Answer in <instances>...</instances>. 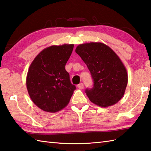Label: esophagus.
Masks as SVG:
<instances>
[{
    "label": "esophagus",
    "mask_w": 151,
    "mask_h": 151,
    "mask_svg": "<svg viewBox=\"0 0 151 151\" xmlns=\"http://www.w3.org/2000/svg\"><path fill=\"white\" fill-rule=\"evenodd\" d=\"M77 87L79 89H81V90L83 89V88H84V84H83V83H81V84H78Z\"/></svg>",
    "instance_id": "34e87169"
}]
</instances>
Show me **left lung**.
<instances>
[{
  "label": "left lung",
  "mask_w": 151,
  "mask_h": 151,
  "mask_svg": "<svg viewBox=\"0 0 151 151\" xmlns=\"http://www.w3.org/2000/svg\"><path fill=\"white\" fill-rule=\"evenodd\" d=\"M75 52L87 65L94 81L92 88L85 91L90 100L102 108L118 102L128 82L127 71L118 55L100 42L80 44Z\"/></svg>",
  "instance_id": "obj_1"
}]
</instances>
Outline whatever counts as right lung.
<instances>
[{
    "label": "right lung",
    "mask_w": 151,
    "mask_h": 151,
    "mask_svg": "<svg viewBox=\"0 0 151 151\" xmlns=\"http://www.w3.org/2000/svg\"><path fill=\"white\" fill-rule=\"evenodd\" d=\"M73 44L51 45L33 60L26 76L30 98L43 111L55 113L65 108L76 89L65 66Z\"/></svg>",
    "instance_id": "obj_1"
}]
</instances>
